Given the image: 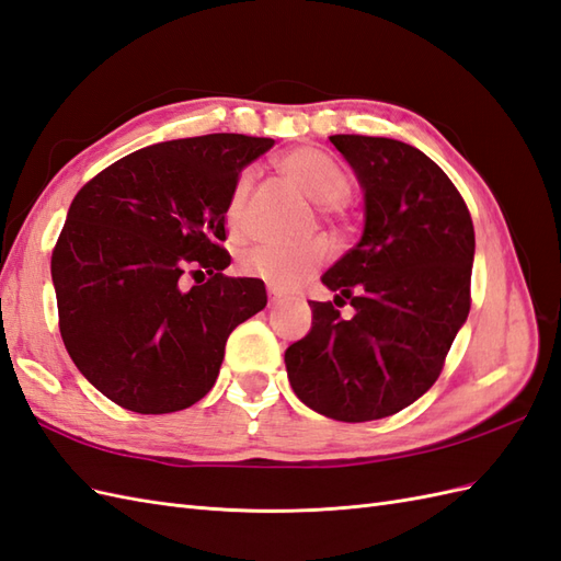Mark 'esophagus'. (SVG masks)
Returning <instances> with one entry per match:
<instances>
[{
	"instance_id": "obj_1",
	"label": "esophagus",
	"mask_w": 561,
	"mask_h": 561,
	"mask_svg": "<svg viewBox=\"0 0 561 561\" xmlns=\"http://www.w3.org/2000/svg\"><path fill=\"white\" fill-rule=\"evenodd\" d=\"M284 304V296H279L277 291L270 289V306H282Z\"/></svg>"
}]
</instances>
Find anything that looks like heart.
<instances>
[{
	"label": "heart",
	"mask_w": 561,
	"mask_h": 561,
	"mask_svg": "<svg viewBox=\"0 0 561 561\" xmlns=\"http://www.w3.org/2000/svg\"><path fill=\"white\" fill-rule=\"evenodd\" d=\"M284 176L301 188L310 201L318 203V213L334 229H348L346 193L351 181L340 162H334L328 152L318 148H296L279 158ZM253 186V172L239 176L227 203V225L237 231L241 227V213L245 195ZM330 257V245L324 239H310L306 243H257L241 257L243 272L265 279L275 289H294L296 284L308 279L324 260Z\"/></svg>",
	"instance_id": "heart-1"
}]
</instances>
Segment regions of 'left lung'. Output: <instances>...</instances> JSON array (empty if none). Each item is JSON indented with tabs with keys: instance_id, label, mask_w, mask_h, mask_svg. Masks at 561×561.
<instances>
[{
	"instance_id": "left-lung-1",
	"label": "left lung",
	"mask_w": 561,
	"mask_h": 561,
	"mask_svg": "<svg viewBox=\"0 0 561 561\" xmlns=\"http://www.w3.org/2000/svg\"><path fill=\"white\" fill-rule=\"evenodd\" d=\"M366 198L360 241L324 272L334 304L308 301L310 332L286 348L296 397L328 419H387L423 397L471 310L476 233L449 176L394 138L330 136ZM348 300L357 312L344 321Z\"/></svg>"
}]
</instances>
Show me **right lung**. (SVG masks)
Here are the masks:
<instances>
[{"label": "right lung", "instance_id": "obj_1", "mask_svg": "<svg viewBox=\"0 0 561 561\" xmlns=\"http://www.w3.org/2000/svg\"><path fill=\"white\" fill-rule=\"evenodd\" d=\"M272 146L241 134L158 142L76 193L51 251L59 332L76 368L122 409L193 407L229 334L265 308L263 282L225 275L221 241L241 169ZM188 266L208 279L184 290Z\"/></svg>", "mask_w": 561, "mask_h": 561}]
</instances>
